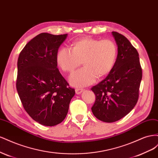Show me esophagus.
Segmentation results:
<instances>
[{"mask_svg":"<svg viewBox=\"0 0 158 158\" xmlns=\"http://www.w3.org/2000/svg\"><path fill=\"white\" fill-rule=\"evenodd\" d=\"M84 91V89L82 88H76L75 89V92L76 94H80Z\"/></svg>","mask_w":158,"mask_h":158,"instance_id":"esophagus-1","label":"esophagus"}]
</instances>
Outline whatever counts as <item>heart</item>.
<instances>
[{
	"mask_svg": "<svg viewBox=\"0 0 158 158\" xmlns=\"http://www.w3.org/2000/svg\"><path fill=\"white\" fill-rule=\"evenodd\" d=\"M117 56V46L112 40L85 37L74 41L71 50L60 48L56 53V62L62 70L69 73H73L82 62L84 67L72 74L69 80L75 86H85L94 83L98 77L109 74Z\"/></svg>",
	"mask_w": 158,
	"mask_h": 158,
	"instance_id": "obj_1",
	"label": "heart"
}]
</instances>
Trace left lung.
<instances>
[{"mask_svg":"<svg viewBox=\"0 0 158 158\" xmlns=\"http://www.w3.org/2000/svg\"><path fill=\"white\" fill-rule=\"evenodd\" d=\"M112 34L118 47L115 64L106 78L91 88L95 95L92 113L106 123L120 120L135 107L142 77L136 48L121 33L112 31Z\"/></svg>","mask_w":158,"mask_h":158,"instance_id":"1","label":"left lung"}]
</instances>
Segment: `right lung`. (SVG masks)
Listing matches in <instances>:
<instances>
[{
  "mask_svg": "<svg viewBox=\"0 0 158 158\" xmlns=\"http://www.w3.org/2000/svg\"><path fill=\"white\" fill-rule=\"evenodd\" d=\"M66 37L41 33L27 43L18 56V95L27 114L45 126L64 120L75 94L57 68L56 53Z\"/></svg>",
  "mask_w": 158,
  "mask_h": 158,
  "instance_id": "obj_1",
  "label": "right lung"
}]
</instances>
